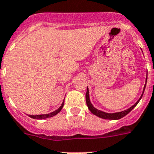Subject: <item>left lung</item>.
Here are the masks:
<instances>
[{"label":"left lung","instance_id":"1","mask_svg":"<svg viewBox=\"0 0 154 154\" xmlns=\"http://www.w3.org/2000/svg\"><path fill=\"white\" fill-rule=\"evenodd\" d=\"M146 82H147V76H146V80H145V86H144V90H143V93L140 98H139V100L137 101V103H135L134 105L132 106L130 108L127 109L125 111H120V112H116V113H106V112H104V111H102L100 110H98L97 108H95L94 106L92 105V103H90V94H89V89L87 87V90H86V94H85V100H86V104L88 106V108L91 111V113H93L94 115H95L96 116H98L99 118H102V119H111V120H116V119H119L124 117V116L128 115V114L132 111V109L134 108L135 106L138 104V103L140 102V100L141 99L143 96V94H144V91H145V86H146Z\"/></svg>","mask_w":154,"mask_h":154}]
</instances>
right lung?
Listing matches in <instances>:
<instances>
[{
    "instance_id": "obj_1",
    "label": "right lung",
    "mask_w": 154,
    "mask_h": 154,
    "mask_svg": "<svg viewBox=\"0 0 154 154\" xmlns=\"http://www.w3.org/2000/svg\"><path fill=\"white\" fill-rule=\"evenodd\" d=\"M63 106H64V102L62 103L61 106L59 107L57 110H56L53 112H51V113L49 114H44V115H36V116H31V115H29L30 118H32V119H48V118H50V117H52V116H56L57 114L60 112V111H61L62 107H63Z\"/></svg>"
}]
</instances>
